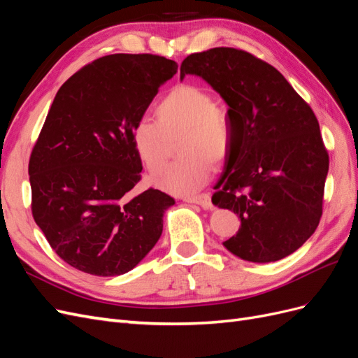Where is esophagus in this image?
Returning a JSON list of instances; mask_svg holds the SVG:
<instances>
[{
	"instance_id": "obj_1",
	"label": "esophagus",
	"mask_w": 358,
	"mask_h": 358,
	"mask_svg": "<svg viewBox=\"0 0 358 358\" xmlns=\"http://www.w3.org/2000/svg\"><path fill=\"white\" fill-rule=\"evenodd\" d=\"M183 201L187 203H194V204H199L200 208L203 209H210L212 208V201L209 194H200V196H194V197H185Z\"/></svg>"
}]
</instances>
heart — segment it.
<instances>
[{"label": "heart", "mask_w": 358, "mask_h": 358, "mask_svg": "<svg viewBox=\"0 0 358 358\" xmlns=\"http://www.w3.org/2000/svg\"><path fill=\"white\" fill-rule=\"evenodd\" d=\"M157 121L143 117L133 128V143L150 171L159 170L169 157L170 142L179 140L183 157L157 175L150 183L175 196H191L208 183L212 163L229 157L233 131L229 112L213 104L212 96L194 85L173 88L157 107Z\"/></svg>", "instance_id": "b5f03b06"}]
</instances>
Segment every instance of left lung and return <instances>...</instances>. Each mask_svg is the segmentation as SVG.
<instances>
[{"instance_id": "8db88e82", "label": "left lung", "mask_w": 358, "mask_h": 358, "mask_svg": "<svg viewBox=\"0 0 358 358\" xmlns=\"http://www.w3.org/2000/svg\"><path fill=\"white\" fill-rule=\"evenodd\" d=\"M199 76L229 106L233 143L212 203L241 227L222 242L251 263L282 259L317 230L329 154L310 107L270 64L215 48L183 59L180 80Z\"/></svg>"}]
</instances>
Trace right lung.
<instances>
[{
  "label": "right lung",
  "instance_id": "right-lung-1",
  "mask_svg": "<svg viewBox=\"0 0 358 358\" xmlns=\"http://www.w3.org/2000/svg\"><path fill=\"white\" fill-rule=\"evenodd\" d=\"M178 64L157 55L95 59L55 95L29 158L32 216L64 262L95 276H119L150 252L167 194H133L142 159L133 128Z\"/></svg>",
  "mask_w": 358,
  "mask_h": 358
}]
</instances>
